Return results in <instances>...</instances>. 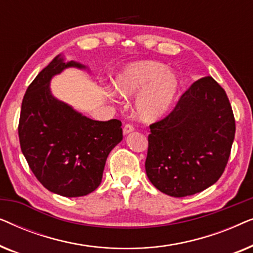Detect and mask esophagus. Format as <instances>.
Masks as SVG:
<instances>
[{"mask_svg": "<svg viewBox=\"0 0 253 253\" xmlns=\"http://www.w3.org/2000/svg\"><path fill=\"white\" fill-rule=\"evenodd\" d=\"M133 130H134V127L131 126V124H126V126L123 127V133L126 136V134H129V133L132 132Z\"/></svg>", "mask_w": 253, "mask_h": 253, "instance_id": "1", "label": "esophagus"}]
</instances>
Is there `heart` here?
Instances as JSON below:
<instances>
[{"label":"heart","mask_w":253,"mask_h":253,"mask_svg":"<svg viewBox=\"0 0 253 253\" xmlns=\"http://www.w3.org/2000/svg\"><path fill=\"white\" fill-rule=\"evenodd\" d=\"M113 91L124 99L136 96L133 114L140 122L154 123L167 115L179 94L178 76L165 64L136 61L117 72Z\"/></svg>","instance_id":"b5f03b06"}]
</instances>
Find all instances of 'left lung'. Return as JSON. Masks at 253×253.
<instances>
[{
  "instance_id": "8db88e82",
  "label": "left lung",
  "mask_w": 253,
  "mask_h": 253,
  "mask_svg": "<svg viewBox=\"0 0 253 253\" xmlns=\"http://www.w3.org/2000/svg\"><path fill=\"white\" fill-rule=\"evenodd\" d=\"M147 177L166 195L186 197L221 177L235 137V119L224 89L212 77L193 83L175 109L150 126Z\"/></svg>"
}]
</instances>
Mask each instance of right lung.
<instances>
[{
  "mask_svg": "<svg viewBox=\"0 0 253 253\" xmlns=\"http://www.w3.org/2000/svg\"><path fill=\"white\" fill-rule=\"evenodd\" d=\"M69 68L89 72L87 65L67 62L58 54L31 83L23 99L18 134L38 181L50 192L72 198L100 185L107 158L123 133L121 121L88 119L53 94L51 79Z\"/></svg>",
  "mask_w": 253,
  "mask_h": 253,
  "instance_id": "add662e5",
  "label": "right lung"
}]
</instances>
